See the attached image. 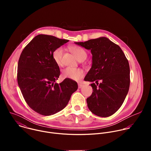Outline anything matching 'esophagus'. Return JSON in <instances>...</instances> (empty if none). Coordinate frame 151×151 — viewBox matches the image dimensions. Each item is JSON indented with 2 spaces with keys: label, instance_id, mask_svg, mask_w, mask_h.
Wrapping results in <instances>:
<instances>
[{
  "label": "esophagus",
  "instance_id": "34e87169",
  "mask_svg": "<svg viewBox=\"0 0 151 151\" xmlns=\"http://www.w3.org/2000/svg\"><path fill=\"white\" fill-rule=\"evenodd\" d=\"M83 86V85H82L81 83H78V88H81Z\"/></svg>",
  "mask_w": 151,
  "mask_h": 151
}]
</instances>
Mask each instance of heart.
<instances>
[{
    "label": "heart",
    "mask_w": 151,
    "mask_h": 151,
    "mask_svg": "<svg viewBox=\"0 0 151 151\" xmlns=\"http://www.w3.org/2000/svg\"><path fill=\"white\" fill-rule=\"evenodd\" d=\"M72 52L79 60L83 58H86L87 56V52L81 47H72L71 48ZM64 49L62 47H59L55 49L52 53V58L58 66L63 65V55ZM85 75L84 71L79 68H67L63 71L62 75L64 78H69L73 81H79Z\"/></svg>",
    "instance_id": "obj_1"
}]
</instances>
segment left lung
Segmentation results:
<instances>
[{
    "mask_svg": "<svg viewBox=\"0 0 151 151\" xmlns=\"http://www.w3.org/2000/svg\"><path fill=\"white\" fill-rule=\"evenodd\" d=\"M75 43L91 50L93 55L91 68L85 78L96 83L91 84L93 92L87 99L88 109L99 116H110L120 108L129 90L128 60L121 48L105 37Z\"/></svg>",
    "mask_w": 151,
    "mask_h": 151,
    "instance_id": "obj_1",
    "label": "left lung"
}]
</instances>
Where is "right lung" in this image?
I'll list each match as a JSON object with an SVG mask.
<instances>
[{"mask_svg":"<svg viewBox=\"0 0 151 151\" xmlns=\"http://www.w3.org/2000/svg\"><path fill=\"white\" fill-rule=\"evenodd\" d=\"M69 41L38 35L20 55L17 68L18 86L29 106L40 115L49 116L63 109L78 89L77 82L69 78L60 83L55 82L60 71L52 53Z\"/></svg>","mask_w":151,"mask_h":151,"instance_id":"obj_1","label":"right lung"}]
</instances>
